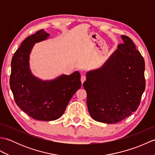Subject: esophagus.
<instances>
[{"label":"esophagus","instance_id":"esophagus-1","mask_svg":"<svg viewBox=\"0 0 155 155\" xmlns=\"http://www.w3.org/2000/svg\"><path fill=\"white\" fill-rule=\"evenodd\" d=\"M86 75L85 74H83L81 75V82H82V83H83L84 82L86 81Z\"/></svg>","mask_w":155,"mask_h":155}]
</instances>
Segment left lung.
I'll return each instance as SVG.
<instances>
[{
  "label": "left lung",
  "mask_w": 155,
  "mask_h": 155,
  "mask_svg": "<svg viewBox=\"0 0 155 155\" xmlns=\"http://www.w3.org/2000/svg\"><path fill=\"white\" fill-rule=\"evenodd\" d=\"M123 44L102 67L87 72L83 87L94 120L117 123L135 112L145 89L144 58L131 39L122 35Z\"/></svg>",
  "instance_id": "obj_1"
}]
</instances>
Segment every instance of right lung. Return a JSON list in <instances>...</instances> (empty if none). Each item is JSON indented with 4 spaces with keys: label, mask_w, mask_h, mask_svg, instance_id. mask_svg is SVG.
Returning a JSON list of instances; mask_svg holds the SVG:
<instances>
[{
    "label": "right lung",
    "mask_w": 155,
    "mask_h": 155,
    "mask_svg": "<svg viewBox=\"0 0 155 155\" xmlns=\"http://www.w3.org/2000/svg\"><path fill=\"white\" fill-rule=\"evenodd\" d=\"M49 35L44 29L29 36L13 55L10 86L16 104L36 120L50 121L60 118L72 97L81 87V74L75 71L43 81L32 73L29 59L35 43Z\"/></svg>",
    "instance_id": "add662e5"
}]
</instances>
